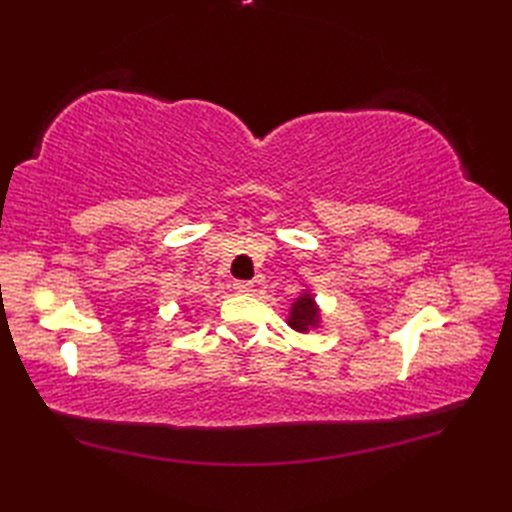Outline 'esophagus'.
I'll return each mask as SVG.
<instances>
[{
  "mask_svg": "<svg viewBox=\"0 0 512 512\" xmlns=\"http://www.w3.org/2000/svg\"><path fill=\"white\" fill-rule=\"evenodd\" d=\"M235 290H237V292H241V294L252 292V290H254V282H245V280H239V282H235Z\"/></svg>",
  "mask_w": 512,
  "mask_h": 512,
  "instance_id": "1",
  "label": "esophagus"
}]
</instances>
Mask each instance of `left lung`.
<instances>
[{
	"label": "left lung",
	"instance_id": "1",
	"mask_svg": "<svg viewBox=\"0 0 512 512\" xmlns=\"http://www.w3.org/2000/svg\"><path fill=\"white\" fill-rule=\"evenodd\" d=\"M318 320H320V314L312 294H301V297L292 303L288 324L294 331L305 333L312 327H318Z\"/></svg>",
	"mask_w": 512,
	"mask_h": 512
}]
</instances>
